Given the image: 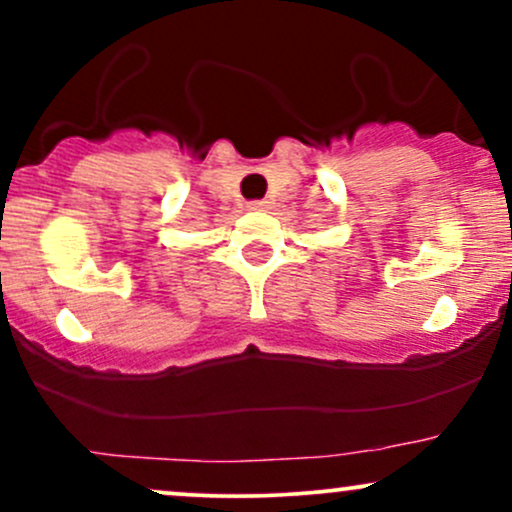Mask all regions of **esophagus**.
Here are the masks:
<instances>
[{"mask_svg": "<svg viewBox=\"0 0 512 512\" xmlns=\"http://www.w3.org/2000/svg\"><path fill=\"white\" fill-rule=\"evenodd\" d=\"M269 207H272V204H269L267 199H257V202L248 204V209H252V211H267Z\"/></svg>", "mask_w": 512, "mask_h": 512, "instance_id": "34e87169", "label": "esophagus"}]
</instances>
